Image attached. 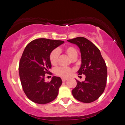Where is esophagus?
Instances as JSON below:
<instances>
[{
  "instance_id": "esophagus-1",
  "label": "esophagus",
  "mask_w": 125,
  "mask_h": 125,
  "mask_svg": "<svg viewBox=\"0 0 125 125\" xmlns=\"http://www.w3.org/2000/svg\"><path fill=\"white\" fill-rule=\"evenodd\" d=\"M67 80V78H62V82H66V81Z\"/></svg>"
}]
</instances>
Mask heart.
<instances>
[{
  "label": "heart",
  "instance_id": "heart-1",
  "mask_svg": "<svg viewBox=\"0 0 125 125\" xmlns=\"http://www.w3.org/2000/svg\"><path fill=\"white\" fill-rule=\"evenodd\" d=\"M64 51L66 54L72 59H76V58L78 57V52L75 47L72 46H68L65 47ZM59 54V52L57 49H54L50 52V55H49V60L52 65H56L58 63ZM73 71V70L71 68L60 67L56 68L55 73L56 75L61 78H67L71 75Z\"/></svg>",
  "mask_w": 125,
  "mask_h": 125
}]
</instances>
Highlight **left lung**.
Listing matches in <instances>:
<instances>
[{
  "mask_svg": "<svg viewBox=\"0 0 125 125\" xmlns=\"http://www.w3.org/2000/svg\"><path fill=\"white\" fill-rule=\"evenodd\" d=\"M67 41L79 47L82 65L78 73L85 75L84 82L76 80L77 85L72 90V94L78 101L92 103L98 99L105 90L107 80L106 63L99 49L87 38L79 37Z\"/></svg>",
  "mask_w": 125,
  "mask_h": 125,
  "instance_id": "obj_1",
  "label": "left lung"
}]
</instances>
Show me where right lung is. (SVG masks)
Segmentation results:
<instances>
[{"instance_id":"1","label":"right lung","mask_w":125,"mask_h":125,"mask_svg":"<svg viewBox=\"0 0 125 125\" xmlns=\"http://www.w3.org/2000/svg\"><path fill=\"white\" fill-rule=\"evenodd\" d=\"M64 43L61 40L38 38L27 45L19 66L21 83L27 97L39 104L50 103L57 97L62 85L61 78L53 76L45 82V74H52L49 55L52 51Z\"/></svg>"}]
</instances>
